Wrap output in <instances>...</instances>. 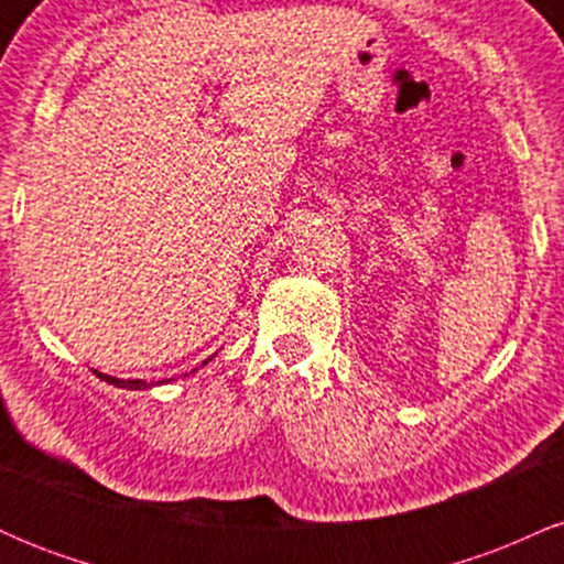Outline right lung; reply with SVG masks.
I'll return each mask as SVG.
<instances>
[{"label":"right lung","mask_w":564,"mask_h":564,"mask_svg":"<svg viewBox=\"0 0 564 564\" xmlns=\"http://www.w3.org/2000/svg\"><path fill=\"white\" fill-rule=\"evenodd\" d=\"M212 358H215V355H212ZM212 358H206L200 366L209 364ZM93 371H95V368H93ZM95 373H97V377H100L102 381H108V384L121 387V390H148V384H145V381H142V379H116V377H108V373H100V371H95ZM193 373H196V371H193Z\"/></svg>","instance_id":"1"}]
</instances>
